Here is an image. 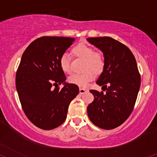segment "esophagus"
<instances>
[{
    "label": "esophagus",
    "mask_w": 157,
    "mask_h": 157,
    "mask_svg": "<svg viewBox=\"0 0 157 157\" xmlns=\"http://www.w3.org/2000/svg\"><path fill=\"white\" fill-rule=\"evenodd\" d=\"M86 92H87V90H86V89H84V88H80V89H79V93H80V94H84Z\"/></svg>",
    "instance_id": "esophagus-1"
}]
</instances>
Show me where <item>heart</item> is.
Instances as JSON below:
<instances>
[{"label": "heart", "mask_w": 157, "mask_h": 157, "mask_svg": "<svg viewBox=\"0 0 157 157\" xmlns=\"http://www.w3.org/2000/svg\"><path fill=\"white\" fill-rule=\"evenodd\" d=\"M73 54L76 57L84 59L82 73H75L70 75L68 82L79 86H87L88 83L93 80L94 73H100L105 67V57L100 52H95L93 47L85 44H78L73 49ZM59 65L64 72L70 73L72 71L71 59L68 54L63 53L59 59Z\"/></svg>", "instance_id": "heart-1"}]
</instances>
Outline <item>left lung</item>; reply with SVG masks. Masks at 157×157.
Masks as SVG:
<instances>
[{"label": "left lung", "instance_id": "1", "mask_svg": "<svg viewBox=\"0 0 157 157\" xmlns=\"http://www.w3.org/2000/svg\"><path fill=\"white\" fill-rule=\"evenodd\" d=\"M103 52L105 67L97 84L105 92L91 90L94 100L87 107L88 117L97 127L112 129L128 119L140 86L135 58L124 44L111 37L88 38Z\"/></svg>", "mask_w": 157, "mask_h": 157}]
</instances>
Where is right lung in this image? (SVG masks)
<instances>
[{
    "instance_id": "obj_1",
    "label": "right lung",
    "mask_w": 157,
    "mask_h": 157,
    "mask_svg": "<svg viewBox=\"0 0 157 157\" xmlns=\"http://www.w3.org/2000/svg\"><path fill=\"white\" fill-rule=\"evenodd\" d=\"M74 41L73 38L42 36L27 47L21 58L16 88L25 114L38 128L49 130L61 125L78 94L77 85L65 82L59 65L61 55ZM63 82L65 85L59 89Z\"/></svg>"
}]
</instances>
